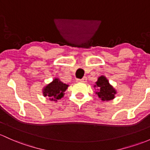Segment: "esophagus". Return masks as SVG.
I'll use <instances>...</instances> for the list:
<instances>
[{"label": "esophagus", "mask_w": 150, "mask_h": 150, "mask_svg": "<svg viewBox=\"0 0 150 150\" xmlns=\"http://www.w3.org/2000/svg\"><path fill=\"white\" fill-rule=\"evenodd\" d=\"M86 80H87L86 77H83V78L81 79H77L76 82H86Z\"/></svg>", "instance_id": "esophagus-1"}]
</instances>
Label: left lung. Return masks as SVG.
Here are the masks:
<instances>
[{"instance_id":"obj_1","label":"left lung","mask_w":150,"mask_h":150,"mask_svg":"<svg viewBox=\"0 0 150 150\" xmlns=\"http://www.w3.org/2000/svg\"><path fill=\"white\" fill-rule=\"evenodd\" d=\"M94 87L98 88L96 94L102 101H110L114 99L117 91L109 83V81L104 76H101L95 83Z\"/></svg>"}]
</instances>
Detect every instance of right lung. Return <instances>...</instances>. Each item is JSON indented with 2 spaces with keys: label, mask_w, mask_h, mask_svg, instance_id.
Returning <instances> with one entry per match:
<instances>
[{
  "label": "right lung",
  "mask_w": 150,
  "mask_h": 150,
  "mask_svg": "<svg viewBox=\"0 0 150 150\" xmlns=\"http://www.w3.org/2000/svg\"><path fill=\"white\" fill-rule=\"evenodd\" d=\"M68 86V84L63 83L58 78H55L52 82L43 88V94L45 97L47 96L49 100L57 101L64 96V91Z\"/></svg>",
  "instance_id": "right-lung-1"
}]
</instances>
